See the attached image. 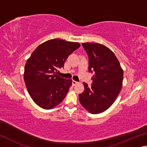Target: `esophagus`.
Here are the masks:
<instances>
[{
	"instance_id": "1",
	"label": "esophagus",
	"mask_w": 147,
	"mask_h": 147,
	"mask_svg": "<svg viewBox=\"0 0 147 147\" xmlns=\"http://www.w3.org/2000/svg\"><path fill=\"white\" fill-rule=\"evenodd\" d=\"M78 84V82H76V81H74V80H73V82H72V84H73V86H75V85H76V84Z\"/></svg>"
}]
</instances>
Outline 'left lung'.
Returning <instances> with one entry per match:
<instances>
[{
	"label": "left lung",
	"mask_w": 147,
	"mask_h": 147,
	"mask_svg": "<svg viewBox=\"0 0 147 147\" xmlns=\"http://www.w3.org/2000/svg\"><path fill=\"white\" fill-rule=\"evenodd\" d=\"M89 57V71L94 73L89 87L84 82V91L79 100L92 114L100 113L113 104L123 86V70L115 54L108 47L96 43H84Z\"/></svg>",
	"instance_id": "obj_1"
}]
</instances>
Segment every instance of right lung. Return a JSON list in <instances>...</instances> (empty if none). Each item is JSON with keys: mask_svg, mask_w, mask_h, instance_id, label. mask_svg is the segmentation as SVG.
Here are the masks:
<instances>
[{"mask_svg": "<svg viewBox=\"0 0 147 147\" xmlns=\"http://www.w3.org/2000/svg\"><path fill=\"white\" fill-rule=\"evenodd\" d=\"M80 47L77 42L54 39L39 45L27 59L24 80L31 98L45 109H53L60 104L69 88L72 80L58 75L68 56Z\"/></svg>", "mask_w": 147, "mask_h": 147, "instance_id": "obj_1", "label": "right lung"}]
</instances>
